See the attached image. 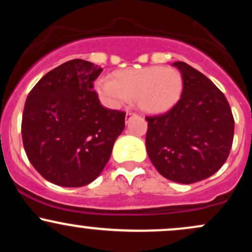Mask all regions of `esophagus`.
<instances>
[{"label":"esophagus","instance_id":"obj_1","mask_svg":"<svg viewBox=\"0 0 252 252\" xmlns=\"http://www.w3.org/2000/svg\"><path fill=\"white\" fill-rule=\"evenodd\" d=\"M134 115H135V114H132L131 111H128V112H126V121H129V118L131 117V116H134Z\"/></svg>","mask_w":252,"mask_h":252}]
</instances>
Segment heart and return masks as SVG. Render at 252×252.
I'll use <instances>...</instances> for the list:
<instances>
[{
  "mask_svg": "<svg viewBox=\"0 0 252 252\" xmlns=\"http://www.w3.org/2000/svg\"><path fill=\"white\" fill-rule=\"evenodd\" d=\"M94 88L110 108H120L134 98L142 111L161 114L179 102L184 91V78L174 67L154 65L117 71L112 79H97Z\"/></svg>",
  "mask_w": 252,
  "mask_h": 252,
  "instance_id": "obj_1",
  "label": "heart"
}]
</instances>
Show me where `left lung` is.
Returning a JSON list of instances; mask_svg holds the SVG:
<instances>
[{"instance_id":"1","label":"left lung","mask_w":252,"mask_h":252,"mask_svg":"<svg viewBox=\"0 0 252 252\" xmlns=\"http://www.w3.org/2000/svg\"><path fill=\"white\" fill-rule=\"evenodd\" d=\"M173 66L184 78V91L169 111L147 116V153L161 175L193 184L225 163L233 141L235 120L224 94L189 63Z\"/></svg>"}]
</instances>
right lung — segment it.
Instances as JSON below:
<instances>
[{"label":"right lung","instance_id":"obj_1","mask_svg":"<svg viewBox=\"0 0 252 252\" xmlns=\"http://www.w3.org/2000/svg\"><path fill=\"white\" fill-rule=\"evenodd\" d=\"M102 71L86 60H70L46 73L26 99V154L52 184L82 187L94 181L122 134L126 112L104 108L94 90Z\"/></svg>","mask_w":252,"mask_h":252}]
</instances>
